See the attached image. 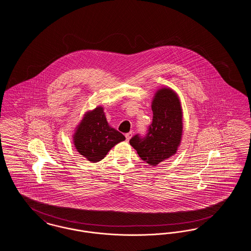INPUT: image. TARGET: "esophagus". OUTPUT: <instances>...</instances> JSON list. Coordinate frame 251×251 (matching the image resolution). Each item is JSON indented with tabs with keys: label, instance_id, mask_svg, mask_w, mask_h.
<instances>
[{
	"label": "esophagus",
	"instance_id": "obj_1",
	"mask_svg": "<svg viewBox=\"0 0 251 251\" xmlns=\"http://www.w3.org/2000/svg\"><path fill=\"white\" fill-rule=\"evenodd\" d=\"M131 135H132V132H131V131L125 134V137H126V140H127V141H129V140L131 139Z\"/></svg>",
	"mask_w": 251,
	"mask_h": 251
}]
</instances>
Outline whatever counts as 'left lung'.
<instances>
[{
  "mask_svg": "<svg viewBox=\"0 0 251 251\" xmlns=\"http://www.w3.org/2000/svg\"><path fill=\"white\" fill-rule=\"evenodd\" d=\"M152 123L145 137H131L130 144L139 157L151 166L174 155L182 135V111L179 97L169 87L157 90L151 102Z\"/></svg>",
  "mask_w": 251,
  "mask_h": 251,
  "instance_id": "left-lung-1",
  "label": "left lung"
}]
</instances>
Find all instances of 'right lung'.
<instances>
[{
  "label": "right lung",
  "instance_id": "right-lung-1",
  "mask_svg": "<svg viewBox=\"0 0 251 251\" xmlns=\"http://www.w3.org/2000/svg\"><path fill=\"white\" fill-rule=\"evenodd\" d=\"M124 140L125 136L108 124L101 106L86 112L73 134L77 151L91 163L102 160L115 145Z\"/></svg>",
  "mask_w": 251,
  "mask_h": 251
}]
</instances>
